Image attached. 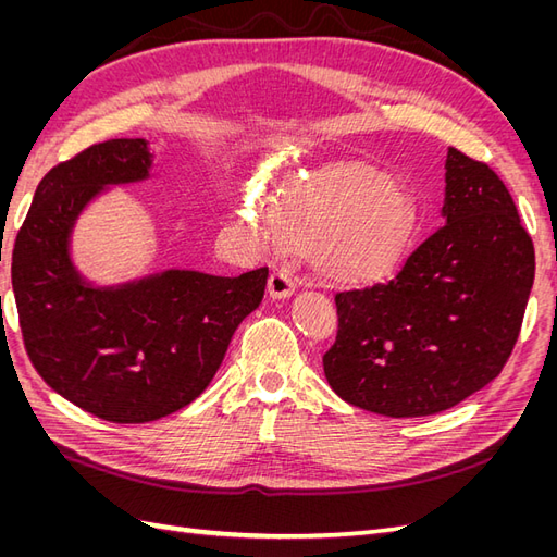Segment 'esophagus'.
<instances>
[{
  "instance_id": "obj_1",
  "label": "esophagus",
  "mask_w": 557,
  "mask_h": 557,
  "mask_svg": "<svg viewBox=\"0 0 557 557\" xmlns=\"http://www.w3.org/2000/svg\"><path fill=\"white\" fill-rule=\"evenodd\" d=\"M297 288V283L293 276H288L285 272H274L267 281V293L272 299H285L290 297Z\"/></svg>"
}]
</instances>
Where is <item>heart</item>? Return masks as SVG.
<instances>
[{
    "label": "heart",
    "instance_id": "1",
    "mask_svg": "<svg viewBox=\"0 0 557 557\" xmlns=\"http://www.w3.org/2000/svg\"><path fill=\"white\" fill-rule=\"evenodd\" d=\"M239 227L256 248L301 244L334 278H369L407 252L416 207L376 166L346 162L283 172L262 197H248Z\"/></svg>",
    "mask_w": 557,
    "mask_h": 557
}]
</instances>
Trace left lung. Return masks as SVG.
<instances>
[{
    "label": "left lung",
    "mask_w": 557,
    "mask_h": 557,
    "mask_svg": "<svg viewBox=\"0 0 557 557\" xmlns=\"http://www.w3.org/2000/svg\"><path fill=\"white\" fill-rule=\"evenodd\" d=\"M444 170V225L391 278L334 295L325 379L379 416L440 413L497 379L534 283V246L507 185L455 148Z\"/></svg>",
    "instance_id": "8db88e82"
}]
</instances>
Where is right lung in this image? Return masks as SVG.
Returning a JSON list of instances; mask_svg holds the SVG:
<instances>
[{"label": "right lung", "mask_w": 557, "mask_h": 557, "mask_svg": "<svg viewBox=\"0 0 557 557\" xmlns=\"http://www.w3.org/2000/svg\"><path fill=\"white\" fill-rule=\"evenodd\" d=\"M153 166L146 139H111L53 166L13 246L32 364L58 395L111 423H150L205 393L269 276L264 267L234 278L178 267L117 283L83 274L72 248L81 215Z\"/></svg>", "instance_id": "right-lung-1"}]
</instances>
